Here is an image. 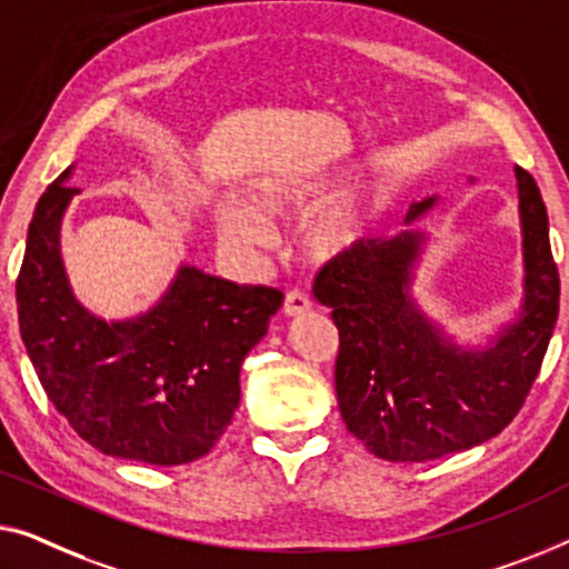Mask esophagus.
<instances>
[{"label": "esophagus", "instance_id": "1", "mask_svg": "<svg viewBox=\"0 0 569 569\" xmlns=\"http://www.w3.org/2000/svg\"><path fill=\"white\" fill-rule=\"evenodd\" d=\"M309 309H311V299L303 291H299V288H293V291L286 293V299H283L286 317H301V315H307Z\"/></svg>", "mask_w": 569, "mask_h": 569}]
</instances>
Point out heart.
Segmentation results:
<instances>
[{
  "label": "heart",
  "instance_id": "b5f03b06",
  "mask_svg": "<svg viewBox=\"0 0 569 569\" xmlns=\"http://www.w3.org/2000/svg\"><path fill=\"white\" fill-rule=\"evenodd\" d=\"M340 186L342 180H262L252 190L258 211L239 201L216 203V231L229 250H262L273 244L276 237L268 219L307 216L338 196ZM368 221H371V203L366 198H348L307 223V229L301 231V250L317 262L340 258L361 242Z\"/></svg>",
  "mask_w": 569,
  "mask_h": 569
}]
</instances>
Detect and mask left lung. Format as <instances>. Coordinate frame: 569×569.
I'll use <instances>...</instances> for the list:
<instances>
[{
  "label": "left lung",
  "instance_id": "left-lung-1",
  "mask_svg": "<svg viewBox=\"0 0 569 569\" xmlns=\"http://www.w3.org/2000/svg\"><path fill=\"white\" fill-rule=\"evenodd\" d=\"M523 234V303L487 348H461L412 296L426 231L361 239L315 281L340 332L335 389L342 422L387 461H430L498 436L521 410L559 315L547 206L516 167ZM412 203L407 223L436 206Z\"/></svg>",
  "mask_w": 569,
  "mask_h": 569
}]
</instances>
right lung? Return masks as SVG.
<instances>
[{"label": "right lung", "mask_w": 569, "mask_h": 569, "mask_svg": "<svg viewBox=\"0 0 569 569\" xmlns=\"http://www.w3.org/2000/svg\"><path fill=\"white\" fill-rule=\"evenodd\" d=\"M71 170L38 201L18 276L20 335L38 381L102 453L154 467L201 459L234 418L239 368L283 293L180 266L149 311L106 322L71 291L61 260Z\"/></svg>", "instance_id": "1"}]
</instances>
